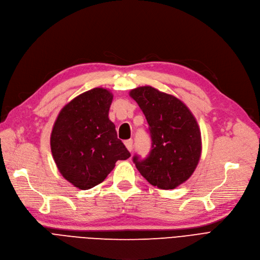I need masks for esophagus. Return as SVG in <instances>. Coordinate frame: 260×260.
Returning a JSON list of instances; mask_svg holds the SVG:
<instances>
[{
    "label": "esophagus",
    "mask_w": 260,
    "mask_h": 260,
    "mask_svg": "<svg viewBox=\"0 0 260 260\" xmlns=\"http://www.w3.org/2000/svg\"><path fill=\"white\" fill-rule=\"evenodd\" d=\"M124 145H126V147L129 151H131L133 149V141L132 140H128L124 142Z\"/></svg>",
    "instance_id": "obj_1"
}]
</instances>
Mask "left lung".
Here are the masks:
<instances>
[{"label":"left lung","mask_w":260,"mask_h":260,"mask_svg":"<svg viewBox=\"0 0 260 260\" xmlns=\"http://www.w3.org/2000/svg\"><path fill=\"white\" fill-rule=\"evenodd\" d=\"M148 122L151 150L145 159L134 154L133 162L150 184L175 189L188 180L199 164L202 138L199 124L183 102L151 86L130 91Z\"/></svg>","instance_id":"8db88e82"}]
</instances>
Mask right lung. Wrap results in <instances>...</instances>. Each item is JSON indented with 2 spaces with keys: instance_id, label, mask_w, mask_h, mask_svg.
<instances>
[{
  "instance_id": "obj_1",
  "label": "right lung",
  "mask_w": 260,
  "mask_h": 260,
  "mask_svg": "<svg viewBox=\"0 0 260 260\" xmlns=\"http://www.w3.org/2000/svg\"><path fill=\"white\" fill-rule=\"evenodd\" d=\"M113 95L92 88L71 100L59 112L51 133V151L59 173L81 190L101 183L118 160L130 152L109 119Z\"/></svg>"
}]
</instances>
